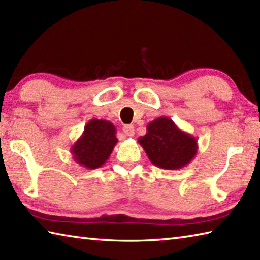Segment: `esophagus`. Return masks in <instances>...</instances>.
Wrapping results in <instances>:
<instances>
[{"instance_id":"34e87169","label":"esophagus","mask_w":260,"mask_h":260,"mask_svg":"<svg viewBox=\"0 0 260 260\" xmlns=\"http://www.w3.org/2000/svg\"><path fill=\"white\" fill-rule=\"evenodd\" d=\"M123 132H124L126 136H129V137L134 136V134H135L134 126H133V125H125V126L123 127Z\"/></svg>"}]
</instances>
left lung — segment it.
Returning a JSON list of instances; mask_svg holds the SVG:
<instances>
[{
	"label": "left lung",
	"instance_id": "obj_1",
	"mask_svg": "<svg viewBox=\"0 0 260 260\" xmlns=\"http://www.w3.org/2000/svg\"><path fill=\"white\" fill-rule=\"evenodd\" d=\"M149 160L165 170H178L194 159L198 144L194 136L178 128L168 117H159L146 126V134L139 137Z\"/></svg>",
	"mask_w": 260,
	"mask_h": 260
}]
</instances>
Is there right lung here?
Listing matches in <instances>:
<instances>
[{
	"label": "right lung",
	"mask_w": 260,
	"mask_h": 260,
	"mask_svg": "<svg viewBox=\"0 0 260 260\" xmlns=\"http://www.w3.org/2000/svg\"><path fill=\"white\" fill-rule=\"evenodd\" d=\"M117 142L114 124L109 120L93 118L84 126L82 135L71 147V153L80 166L96 169L109 159Z\"/></svg>",
	"instance_id": "obj_1"
}]
</instances>
